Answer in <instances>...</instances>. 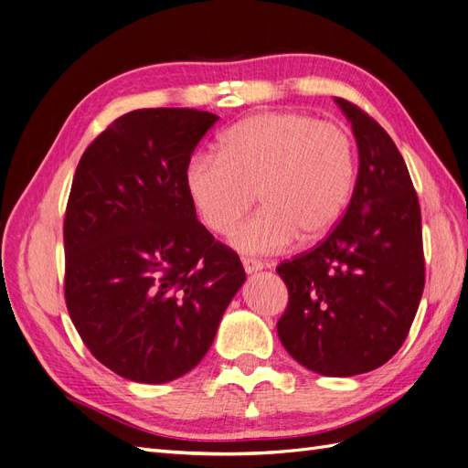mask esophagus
<instances>
[{
    "label": "esophagus",
    "instance_id": "1",
    "mask_svg": "<svg viewBox=\"0 0 468 468\" xmlns=\"http://www.w3.org/2000/svg\"><path fill=\"white\" fill-rule=\"evenodd\" d=\"M242 265H244V271H246L248 275L256 273V271H261V269L265 267L260 260H253V258H242Z\"/></svg>",
    "mask_w": 468,
    "mask_h": 468
}]
</instances>
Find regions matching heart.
Segmentation results:
<instances>
[{"mask_svg":"<svg viewBox=\"0 0 468 468\" xmlns=\"http://www.w3.org/2000/svg\"><path fill=\"white\" fill-rule=\"evenodd\" d=\"M357 150L339 124L304 112H261L234 124L220 155L195 154L186 165V189L201 222L226 234L256 203L263 208L232 232L246 253H277L296 238L316 242L349 203Z\"/></svg>","mask_w":468,"mask_h":468,"instance_id":"b5f03b06","label":"heart"}]
</instances>
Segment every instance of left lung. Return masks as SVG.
I'll return each mask as SVG.
<instances>
[{
    "label": "left lung",
    "instance_id": "8db88e82",
    "mask_svg": "<svg viewBox=\"0 0 468 468\" xmlns=\"http://www.w3.org/2000/svg\"><path fill=\"white\" fill-rule=\"evenodd\" d=\"M359 174L328 238L277 273L289 304L277 322L291 357L324 377L385 365L404 344L426 282L421 212L402 154L382 126L342 97Z\"/></svg>",
    "mask_w": 468,
    "mask_h": 468
}]
</instances>
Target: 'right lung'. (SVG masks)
<instances>
[{
    "label": "right lung",
    "instance_id": "1",
    "mask_svg": "<svg viewBox=\"0 0 468 468\" xmlns=\"http://www.w3.org/2000/svg\"><path fill=\"white\" fill-rule=\"evenodd\" d=\"M217 115L138 109L83 152L64 218V294L91 356L160 385L205 357L246 271L197 220L186 165Z\"/></svg>",
    "mask_w": 468,
    "mask_h": 468
}]
</instances>
